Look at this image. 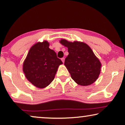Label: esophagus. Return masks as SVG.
<instances>
[{
  "label": "esophagus",
  "mask_w": 125,
  "mask_h": 125,
  "mask_svg": "<svg viewBox=\"0 0 125 125\" xmlns=\"http://www.w3.org/2000/svg\"><path fill=\"white\" fill-rule=\"evenodd\" d=\"M61 60H62L63 63H64V58H61Z\"/></svg>",
  "instance_id": "34e87169"
}]
</instances>
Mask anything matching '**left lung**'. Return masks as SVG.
Returning <instances> with one entry per match:
<instances>
[{
    "instance_id": "1",
    "label": "left lung",
    "mask_w": 125,
    "mask_h": 125,
    "mask_svg": "<svg viewBox=\"0 0 125 125\" xmlns=\"http://www.w3.org/2000/svg\"><path fill=\"white\" fill-rule=\"evenodd\" d=\"M60 43L68 48L64 65L72 79L83 86L94 83L99 76L101 64L91 47L82 42H71L64 39Z\"/></svg>"
}]
</instances>
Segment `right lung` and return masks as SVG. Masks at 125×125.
<instances>
[{
    "label": "right lung",
    "mask_w": 125,
    "mask_h": 125,
    "mask_svg": "<svg viewBox=\"0 0 125 125\" xmlns=\"http://www.w3.org/2000/svg\"><path fill=\"white\" fill-rule=\"evenodd\" d=\"M49 46L46 41L32 46L23 63L25 77L39 88L46 87L52 82L59 66L63 63Z\"/></svg>",
    "instance_id": "obj_1"
}]
</instances>
